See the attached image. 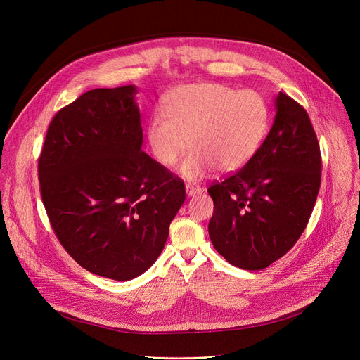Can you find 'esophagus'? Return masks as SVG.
Instances as JSON below:
<instances>
[{
	"label": "esophagus",
	"instance_id": "esophagus-1",
	"mask_svg": "<svg viewBox=\"0 0 360 360\" xmlns=\"http://www.w3.org/2000/svg\"><path fill=\"white\" fill-rule=\"evenodd\" d=\"M200 192H202V188L199 185L186 184V193H188V196H195V195H198Z\"/></svg>",
	"mask_w": 360,
	"mask_h": 360
}]
</instances>
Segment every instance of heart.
Returning <instances> with one entry per match:
<instances>
[{
  "instance_id": "1",
  "label": "heart",
  "mask_w": 360,
  "mask_h": 360,
  "mask_svg": "<svg viewBox=\"0 0 360 360\" xmlns=\"http://www.w3.org/2000/svg\"><path fill=\"white\" fill-rule=\"evenodd\" d=\"M162 108L146 125L148 145L161 165L171 167L191 143L179 167L189 181L202 179L215 168L231 174L245 167L269 122L266 101L259 92L218 82L176 88Z\"/></svg>"
}]
</instances>
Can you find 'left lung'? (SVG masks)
Instances as JSON below:
<instances>
[{"label": "left lung", "mask_w": 360, "mask_h": 360, "mask_svg": "<svg viewBox=\"0 0 360 360\" xmlns=\"http://www.w3.org/2000/svg\"><path fill=\"white\" fill-rule=\"evenodd\" d=\"M275 121L250 161L210 186L215 211L210 238L224 258L246 271L268 268L296 243L321 186L319 142L304 108L279 92Z\"/></svg>", "instance_id": "8db88e82"}]
</instances>
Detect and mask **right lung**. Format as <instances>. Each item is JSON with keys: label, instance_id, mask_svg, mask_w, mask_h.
<instances>
[{"label": "right lung", "instance_id": "obj_1", "mask_svg": "<svg viewBox=\"0 0 360 360\" xmlns=\"http://www.w3.org/2000/svg\"><path fill=\"white\" fill-rule=\"evenodd\" d=\"M136 86L82 94L51 121L38 160L41 198L65 250L86 271L129 281L158 259L184 182L142 146Z\"/></svg>", "mask_w": 360, "mask_h": 360}]
</instances>
